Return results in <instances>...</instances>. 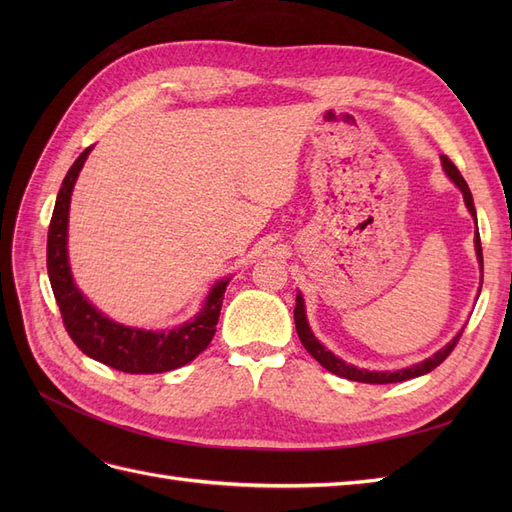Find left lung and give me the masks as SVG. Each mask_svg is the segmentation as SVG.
Here are the masks:
<instances>
[{
    "label": "left lung",
    "instance_id": "8db88e82",
    "mask_svg": "<svg viewBox=\"0 0 512 512\" xmlns=\"http://www.w3.org/2000/svg\"><path fill=\"white\" fill-rule=\"evenodd\" d=\"M442 168L444 173L448 175V179H451L457 188L461 190L463 194V200H466V207L468 211L472 213V218L476 220V209H474V200H472V192L468 188L466 179L461 177V173L457 170V166L448 160L446 156H442ZM474 247H476V256H478V262H480V269H483V247H480V235H478V228L474 232ZM294 324H297V333H299V339L301 344L305 346V350L314 356V359L324 367L329 369L331 374L335 376H342L346 380H354V382H365V384H393V382H404V380H410V378H418L423 374H429L431 369H436L448 354L453 352V348L457 346L459 337L463 333V329L448 342L444 348H440L436 354L429 356V359L416 363L412 367H406V369H399V371H369V369H359L354 365H348L346 361L339 359V356H335L331 350L324 348L316 335L312 333V329H309L307 324V316H305V303H303V297L301 292L297 294V305H294Z\"/></svg>",
    "mask_w": 512,
    "mask_h": 512
}]
</instances>
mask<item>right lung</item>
<instances>
[{
	"label": "right lung",
	"mask_w": 512,
	"mask_h": 512,
	"mask_svg": "<svg viewBox=\"0 0 512 512\" xmlns=\"http://www.w3.org/2000/svg\"><path fill=\"white\" fill-rule=\"evenodd\" d=\"M91 149L94 145L76 158L64 183H61L49 226V239H46V269H49L51 288L61 318H64V327L72 342L89 359L117 371H126V374H162V371L188 365L211 344L230 280L215 284L207 294L203 309L192 320L170 331L123 327V324L98 312L74 286L68 262L70 196Z\"/></svg>",
	"instance_id": "1"
}]
</instances>
